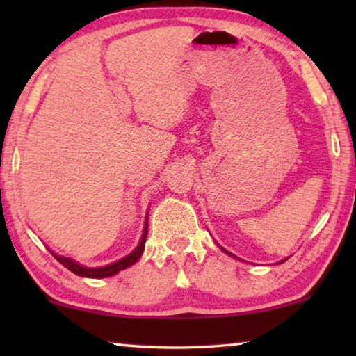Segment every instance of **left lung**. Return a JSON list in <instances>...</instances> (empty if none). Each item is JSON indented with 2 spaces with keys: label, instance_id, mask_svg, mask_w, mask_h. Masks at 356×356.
Returning <instances> with one entry per match:
<instances>
[{
  "label": "left lung",
  "instance_id": "obj_1",
  "mask_svg": "<svg viewBox=\"0 0 356 356\" xmlns=\"http://www.w3.org/2000/svg\"><path fill=\"white\" fill-rule=\"evenodd\" d=\"M221 250H222V251H225V252H226V254H229V256H232V254H231V252H229V251H226L225 248H221ZM284 261H286V259H284ZM284 261H281V262H284Z\"/></svg>",
  "mask_w": 356,
  "mask_h": 356
}]
</instances>
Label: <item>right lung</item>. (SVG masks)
<instances>
[{
    "label": "right lung",
    "mask_w": 356,
    "mask_h": 356,
    "mask_svg": "<svg viewBox=\"0 0 356 356\" xmlns=\"http://www.w3.org/2000/svg\"><path fill=\"white\" fill-rule=\"evenodd\" d=\"M146 237H147V218H146V226H144L143 231V237L140 240V243L135 248V251H131L129 256H125L122 259H119L118 262H113L110 265H105V267H99V268H89V267H83L75 261H72L70 257H64V256H58L55 252H51L58 262H61L65 268H69L72 273H75L78 276H84V278H108V276H113L119 273L120 270L130 267L134 265L138 259L141 257L143 251H144V245H146Z\"/></svg>",
    "instance_id": "obj_1"
}]
</instances>
